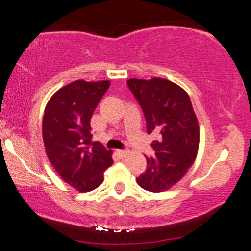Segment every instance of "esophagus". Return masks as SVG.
Returning <instances> with one entry per match:
<instances>
[{"mask_svg":"<svg viewBox=\"0 0 251 251\" xmlns=\"http://www.w3.org/2000/svg\"><path fill=\"white\" fill-rule=\"evenodd\" d=\"M115 152H117L118 156L123 158V157H125L128 152H130V151H128L127 149H120V150H117V151H115Z\"/></svg>","mask_w":251,"mask_h":251,"instance_id":"1","label":"esophagus"}]
</instances>
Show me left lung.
<instances>
[{"label":"left lung","instance_id":"left-lung-1","mask_svg":"<svg viewBox=\"0 0 251 251\" xmlns=\"http://www.w3.org/2000/svg\"><path fill=\"white\" fill-rule=\"evenodd\" d=\"M127 85L147 121L148 133H156L151 143L153 157L147 158V170L137 182L149 192L167 191L182 178L197 157L199 125L188 94L164 78H132Z\"/></svg>","mask_w":251,"mask_h":251}]
</instances>
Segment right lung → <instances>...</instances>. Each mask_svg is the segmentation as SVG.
Listing matches in <instances>:
<instances>
[{"label":"right lung","instance_id":"1","mask_svg":"<svg viewBox=\"0 0 251 251\" xmlns=\"http://www.w3.org/2000/svg\"><path fill=\"white\" fill-rule=\"evenodd\" d=\"M109 81H75L59 89L46 104L43 139L46 155L64 182L90 192L103 182L113 164L112 151L93 142L90 119L109 88Z\"/></svg>","mask_w":251,"mask_h":251}]
</instances>
